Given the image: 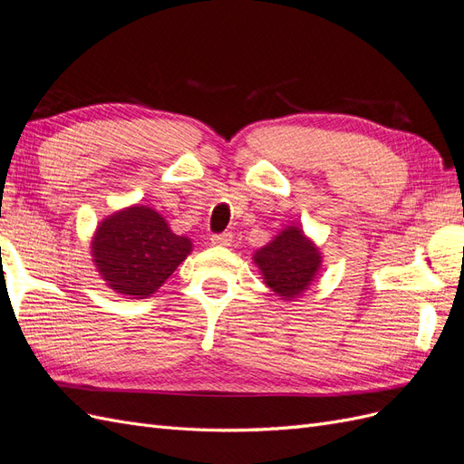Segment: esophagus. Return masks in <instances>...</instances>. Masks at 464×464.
<instances>
[{
	"mask_svg": "<svg viewBox=\"0 0 464 464\" xmlns=\"http://www.w3.org/2000/svg\"><path fill=\"white\" fill-rule=\"evenodd\" d=\"M210 244H213V246H230L232 244V234L230 232L213 234V236H210Z\"/></svg>",
	"mask_w": 464,
	"mask_h": 464,
	"instance_id": "esophagus-1",
	"label": "esophagus"
}]
</instances>
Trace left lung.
I'll list each match as a JSON object with an SVG mask.
<instances>
[{"mask_svg":"<svg viewBox=\"0 0 464 464\" xmlns=\"http://www.w3.org/2000/svg\"><path fill=\"white\" fill-rule=\"evenodd\" d=\"M265 283L285 300L296 298L307 286L321 265L317 247L296 227H288L254 256Z\"/></svg>","mask_w":464,"mask_h":464,"instance_id":"left-lung-1","label":"left lung"}]
</instances>
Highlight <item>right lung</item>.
I'll return each instance as SVG.
<instances>
[{"mask_svg": "<svg viewBox=\"0 0 464 464\" xmlns=\"http://www.w3.org/2000/svg\"><path fill=\"white\" fill-rule=\"evenodd\" d=\"M191 242L176 236L149 207H131L96 230L92 256L106 283L120 294L147 298L188 257Z\"/></svg>", "mask_w": 464, "mask_h": 464, "instance_id": "obj_1", "label": "right lung"}]
</instances>
